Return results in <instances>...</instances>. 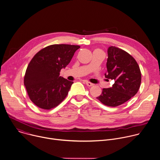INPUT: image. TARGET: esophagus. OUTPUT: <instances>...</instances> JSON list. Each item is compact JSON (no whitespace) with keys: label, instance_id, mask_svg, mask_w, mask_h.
Wrapping results in <instances>:
<instances>
[{"label":"esophagus","instance_id":"1","mask_svg":"<svg viewBox=\"0 0 160 160\" xmlns=\"http://www.w3.org/2000/svg\"><path fill=\"white\" fill-rule=\"evenodd\" d=\"M85 83H86V85H87V86H88V87H92V86L93 85V83H90V82H86Z\"/></svg>","mask_w":160,"mask_h":160}]
</instances>
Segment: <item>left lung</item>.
Returning <instances> with one entry per match:
<instances>
[{
	"instance_id": "8db88e82",
	"label": "left lung",
	"mask_w": 160,
	"mask_h": 160,
	"mask_svg": "<svg viewBox=\"0 0 160 160\" xmlns=\"http://www.w3.org/2000/svg\"><path fill=\"white\" fill-rule=\"evenodd\" d=\"M107 72L105 77L114 80L111 88H103L97 98L109 107H117L134 96L141 85V73L135 59L128 52L115 46L108 50Z\"/></svg>"
}]
</instances>
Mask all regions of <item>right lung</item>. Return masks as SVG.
Masks as SVG:
<instances>
[{
    "label": "right lung",
    "instance_id": "1",
    "mask_svg": "<svg viewBox=\"0 0 160 160\" xmlns=\"http://www.w3.org/2000/svg\"><path fill=\"white\" fill-rule=\"evenodd\" d=\"M78 45L52 44L41 49L29 62L24 83L30 100L38 108L49 110L67 96L73 82L60 76L70 62Z\"/></svg>",
    "mask_w": 160,
    "mask_h": 160
}]
</instances>
